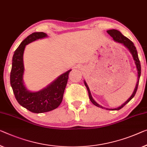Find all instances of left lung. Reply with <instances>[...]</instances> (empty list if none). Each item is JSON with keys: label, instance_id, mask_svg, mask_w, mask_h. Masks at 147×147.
<instances>
[{"label": "left lung", "instance_id": "1", "mask_svg": "<svg viewBox=\"0 0 147 147\" xmlns=\"http://www.w3.org/2000/svg\"><path fill=\"white\" fill-rule=\"evenodd\" d=\"M108 32V34L111 37H112L113 40L117 41L118 43H123L125 47H127L128 48V49L129 50L131 53L133 55V59L135 61V65H136V67H137V72H138V82L137 83V85H136V87H135V89L134 92H133L132 96H131L130 98H129L128 100H127V101L124 103L121 106L119 107V108H115V109H110V110H119V109H121L122 108H123L125 106V105H126L127 103L130 101V100L132 99V98L134 97L135 94L137 92V88H138V85H139V78H140V76H141V63H140V61H139V57H138V54H137V49H136V47H135L134 45V43H133L132 41H131L129 39H128L127 38H126V37H125L123 35H122V34L119 31H118V30H108V31H107ZM84 84L85 86H86V88L88 90V95H89V98L90 100V101L92 102V104L94 105H95V106H98V107H100V108H104L102 106H100L99 104H97L94 99L91 96V93H90V89L88 86V85L86 84V82L84 81Z\"/></svg>", "mask_w": 147, "mask_h": 147}]
</instances>
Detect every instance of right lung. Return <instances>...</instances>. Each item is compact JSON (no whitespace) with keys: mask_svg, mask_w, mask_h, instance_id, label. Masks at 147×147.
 Listing matches in <instances>:
<instances>
[{"mask_svg":"<svg viewBox=\"0 0 147 147\" xmlns=\"http://www.w3.org/2000/svg\"><path fill=\"white\" fill-rule=\"evenodd\" d=\"M47 37L43 32H34L28 36L14 51L10 72V84L16 100L22 106L33 113H43L58 108L62 102L69 74L71 70L63 74L47 88L38 92L28 91L23 84V54L28 43Z\"/></svg>","mask_w":147,"mask_h":147,"instance_id":"1","label":"right lung"}]
</instances>
